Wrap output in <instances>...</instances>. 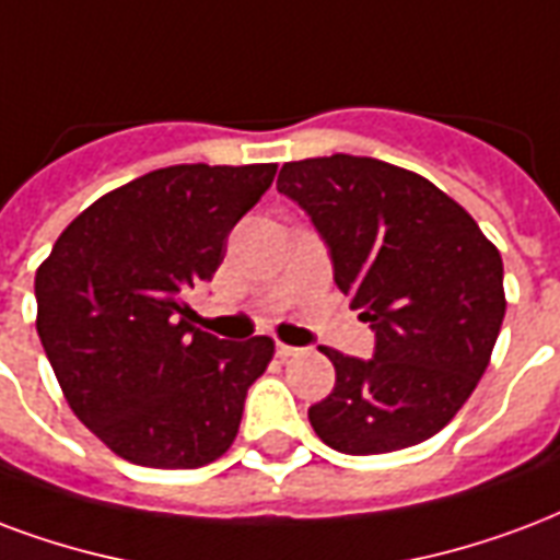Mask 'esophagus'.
Masks as SVG:
<instances>
[{
	"mask_svg": "<svg viewBox=\"0 0 560 560\" xmlns=\"http://www.w3.org/2000/svg\"><path fill=\"white\" fill-rule=\"evenodd\" d=\"M300 347H291V343H276V355L279 359H293V355H300Z\"/></svg>",
	"mask_w": 560,
	"mask_h": 560,
	"instance_id": "esophagus-1",
	"label": "esophagus"
}]
</instances>
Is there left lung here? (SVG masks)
Wrapping results in <instances>:
<instances>
[{
	"label": "left lung",
	"mask_w": 560,
	"mask_h": 560,
	"mask_svg": "<svg viewBox=\"0 0 560 560\" xmlns=\"http://www.w3.org/2000/svg\"><path fill=\"white\" fill-rule=\"evenodd\" d=\"M279 192L329 248L335 284L374 329V355L326 350L332 395L308 409L341 454H388L457 416L504 320V267L478 222L442 189L374 156L284 163Z\"/></svg>",
	"instance_id": "left-lung-1"
}]
</instances>
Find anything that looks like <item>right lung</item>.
Listing matches in <instances>:
<instances>
[{"mask_svg":"<svg viewBox=\"0 0 560 560\" xmlns=\"http://www.w3.org/2000/svg\"><path fill=\"white\" fill-rule=\"evenodd\" d=\"M272 177V163L156 168L82 210L37 269L44 353L70 409L118 457L198 469L231 448L272 341L192 329L184 296L213 279Z\"/></svg>","mask_w":560,"mask_h":560,"instance_id":"obj_1","label":"right lung"}]
</instances>
